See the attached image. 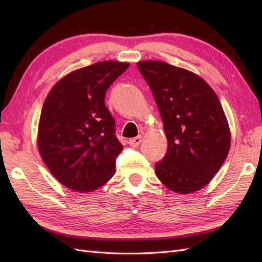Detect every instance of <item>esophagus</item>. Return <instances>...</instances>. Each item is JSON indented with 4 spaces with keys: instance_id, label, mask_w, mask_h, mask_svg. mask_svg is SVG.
Here are the masks:
<instances>
[{
    "instance_id": "1",
    "label": "esophagus",
    "mask_w": 262,
    "mask_h": 262,
    "mask_svg": "<svg viewBox=\"0 0 262 262\" xmlns=\"http://www.w3.org/2000/svg\"><path fill=\"white\" fill-rule=\"evenodd\" d=\"M141 142H142V136H137V137L132 138V140H129V142H128V143H129L130 146L136 147V146L140 145Z\"/></svg>"
}]
</instances>
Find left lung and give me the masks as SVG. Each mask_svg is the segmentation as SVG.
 <instances>
[{"label": "left lung", "mask_w": 262, "mask_h": 262, "mask_svg": "<svg viewBox=\"0 0 262 262\" xmlns=\"http://www.w3.org/2000/svg\"><path fill=\"white\" fill-rule=\"evenodd\" d=\"M137 69L153 92L168 140V151L155 164L170 190L190 193L207 186L231 146V130L222 104L205 80L161 60H142Z\"/></svg>", "instance_id": "left-lung-1"}]
</instances>
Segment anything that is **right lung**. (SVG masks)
I'll return each mask as SVG.
<instances>
[{
    "label": "right lung",
    "mask_w": 262,
    "mask_h": 262,
    "mask_svg": "<svg viewBox=\"0 0 262 262\" xmlns=\"http://www.w3.org/2000/svg\"><path fill=\"white\" fill-rule=\"evenodd\" d=\"M129 63L102 60L62 77L49 91L37 145L51 173L72 190L91 192L115 174L122 145L104 104L105 91Z\"/></svg>",
    "instance_id": "right-lung-1"
}]
</instances>
